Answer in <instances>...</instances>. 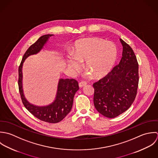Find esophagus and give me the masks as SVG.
I'll list each match as a JSON object with an SVG mask.
<instances>
[{
    "mask_svg": "<svg viewBox=\"0 0 158 158\" xmlns=\"http://www.w3.org/2000/svg\"><path fill=\"white\" fill-rule=\"evenodd\" d=\"M85 85H87V82H85V81H82L79 83V87H82L85 86Z\"/></svg>",
    "mask_w": 158,
    "mask_h": 158,
    "instance_id": "34e87169",
    "label": "esophagus"
}]
</instances>
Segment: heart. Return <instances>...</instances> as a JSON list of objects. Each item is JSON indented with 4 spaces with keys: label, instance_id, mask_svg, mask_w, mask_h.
<instances>
[{
    "label": "heart",
    "instance_id": "b5f03b06",
    "mask_svg": "<svg viewBox=\"0 0 158 158\" xmlns=\"http://www.w3.org/2000/svg\"><path fill=\"white\" fill-rule=\"evenodd\" d=\"M117 57V49L114 43L101 38H89L76 43L67 62L69 68L76 72L81 68V62L85 60V68L95 77H101L112 69Z\"/></svg>",
    "mask_w": 158,
    "mask_h": 158
}]
</instances>
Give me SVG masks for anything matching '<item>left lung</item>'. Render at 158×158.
Masks as SVG:
<instances>
[{
    "label": "left lung",
    "instance_id": "obj_1",
    "mask_svg": "<svg viewBox=\"0 0 158 158\" xmlns=\"http://www.w3.org/2000/svg\"><path fill=\"white\" fill-rule=\"evenodd\" d=\"M122 57L106 76L93 84L96 109L107 118H115L127 110L137 95L139 64L131 48L121 38Z\"/></svg>",
    "mask_w": 158,
    "mask_h": 158
}]
</instances>
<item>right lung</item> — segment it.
<instances>
[{"instance_id":"obj_1","label":"right lung","mask_w":158,"mask_h":158,"mask_svg":"<svg viewBox=\"0 0 158 158\" xmlns=\"http://www.w3.org/2000/svg\"><path fill=\"white\" fill-rule=\"evenodd\" d=\"M52 35L48 34L41 36L25 52L18 69V87L24 106L33 116L45 122L56 123L62 121L71 111L74 96L79 89L77 81L74 79H60L58 84L56 99L52 104L47 106H36L29 103L24 95L22 84V67L24 60L29 56L39 52Z\"/></svg>"}]
</instances>
